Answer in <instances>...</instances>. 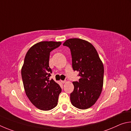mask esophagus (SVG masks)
I'll return each mask as SVG.
<instances>
[{"label": "esophagus", "mask_w": 131, "mask_h": 131, "mask_svg": "<svg viewBox=\"0 0 131 131\" xmlns=\"http://www.w3.org/2000/svg\"><path fill=\"white\" fill-rule=\"evenodd\" d=\"M61 82L62 83H66V81H61Z\"/></svg>", "instance_id": "esophagus-1"}]
</instances>
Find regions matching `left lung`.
<instances>
[{"label":"left lung","instance_id":"1","mask_svg":"<svg viewBox=\"0 0 131 131\" xmlns=\"http://www.w3.org/2000/svg\"><path fill=\"white\" fill-rule=\"evenodd\" d=\"M63 45L71 52L72 68L79 71V82H73L74 90L70 94L72 105L80 109L95 104L101 94L104 84V65L90 42L80 38H70Z\"/></svg>","mask_w":131,"mask_h":131}]
</instances>
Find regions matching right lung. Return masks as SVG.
I'll use <instances>...</instances> for the list:
<instances>
[{
    "label": "right lung",
    "mask_w": 131,
    "mask_h": 131,
    "mask_svg": "<svg viewBox=\"0 0 131 131\" xmlns=\"http://www.w3.org/2000/svg\"><path fill=\"white\" fill-rule=\"evenodd\" d=\"M61 44L60 41L39 42L30 48L25 57L21 75L25 93L32 104L42 111L56 107L61 91L59 84L49 80L52 73L50 52Z\"/></svg>",
    "instance_id": "add662e5"
}]
</instances>
